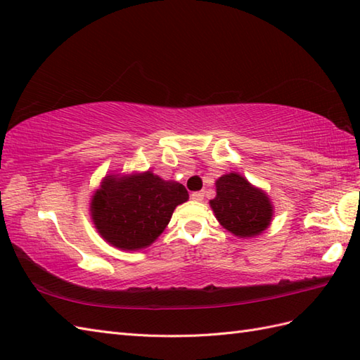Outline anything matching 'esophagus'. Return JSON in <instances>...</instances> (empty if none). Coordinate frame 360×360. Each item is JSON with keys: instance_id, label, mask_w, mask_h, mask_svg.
Listing matches in <instances>:
<instances>
[{"instance_id": "34e87169", "label": "esophagus", "mask_w": 360, "mask_h": 360, "mask_svg": "<svg viewBox=\"0 0 360 360\" xmlns=\"http://www.w3.org/2000/svg\"><path fill=\"white\" fill-rule=\"evenodd\" d=\"M190 198H192L193 201H202L204 193L202 192H193L192 195H190Z\"/></svg>"}]
</instances>
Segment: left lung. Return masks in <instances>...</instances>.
Returning <instances> with one entry per match:
<instances>
[{
    "mask_svg": "<svg viewBox=\"0 0 360 360\" xmlns=\"http://www.w3.org/2000/svg\"><path fill=\"white\" fill-rule=\"evenodd\" d=\"M217 196L210 200L221 226L242 238L256 237L270 226L273 204L264 190L251 186L242 174H223L215 182Z\"/></svg>",
    "mask_w": 360,
    "mask_h": 360,
    "instance_id": "1",
    "label": "left lung"
}]
</instances>
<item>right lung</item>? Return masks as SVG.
I'll list each match as a JSON object with an SVG mask.
<instances>
[{"mask_svg":"<svg viewBox=\"0 0 360 360\" xmlns=\"http://www.w3.org/2000/svg\"><path fill=\"white\" fill-rule=\"evenodd\" d=\"M186 187L151 172L105 176L91 196L90 212L105 242L124 251L150 246L170 223L176 206L186 202Z\"/></svg>","mask_w":360,"mask_h":360,"instance_id":"add662e5","label":"right lung"}]
</instances>
